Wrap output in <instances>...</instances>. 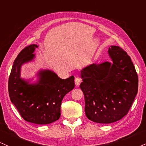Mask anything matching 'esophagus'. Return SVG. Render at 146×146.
<instances>
[{
	"instance_id": "1",
	"label": "esophagus",
	"mask_w": 146,
	"mask_h": 146,
	"mask_svg": "<svg viewBox=\"0 0 146 146\" xmlns=\"http://www.w3.org/2000/svg\"><path fill=\"white\" fill-rule=\"evenodd\" d=\"M75 85L76 86H78L79 84L80 83V82H81V80H80V78H78V77H76V78H75Z\"/></svg>"
}]
</instances>
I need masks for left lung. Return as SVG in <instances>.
I'll return each mask as SVG.
<instances>
[{"label":"left lung","instance_id":"obj_1","mask_svg":"<svg viewBox=\"0 0 146 146\" xmlns=\"http://www.w3.org/2000/svg\"><path fill=\"white\" fill-rule=\"evenodd\" d=\"M112 62L93 64L81 70L86 116L95 123L118 121L128 113L138 91V76L131 57L118 46L109 47Z\"/></svg>","mask_w":146,"mask_h":146}]
</instances>
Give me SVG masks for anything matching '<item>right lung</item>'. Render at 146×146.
<instances>
[{"label":"right lung","instance_id":"obj_1","mask_svg":"<svg viewBox=\"0 0 146 146\" xmlns=\"http://www.w3.org/2000/svg\"><path fill=\"white\" fill-rule=\"evenodd\" d=\"M36 44L25 47L14 61L9 78L10 100L26 121L38 125H46L56 121L60 117L63 98L74 88V77L62 79L48 70L38 73L37 82L30 84L20 77L23 64L35 58L33 53Z\"/></svg>","mask_w":146,"mask_h":146}]
</instances>
